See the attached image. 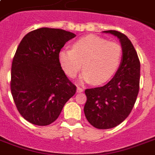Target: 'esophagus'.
<instances>
[{
	"mask_svg": "<svg viewBox=\"0 0 155 155\" xmlns=\"http://www.w3.org/2000/svg\"><path fill=\"white\" fill-rule=\"evenodd\" d=\"M76 91H77V92H82L83 91H84V88H83V87H79V86H77V89H76Z\"/></svg>",
	"mask_w": 155,
	"mask_h": 155,
	"instance_id": "34e87169",
	"label": "esophagus"
}]
</instances>
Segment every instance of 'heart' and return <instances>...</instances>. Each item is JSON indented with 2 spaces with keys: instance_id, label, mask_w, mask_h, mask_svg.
Instances as JSON below:
<instances>
[{
  "instance_id": "obj_1",
  "label": "heart",
  "mask_w": 155,
  "mask_h": 155,
  "mask_svg": "<svg viewBox=\"0 0 155 155\" xmlns=\"http://www.w3.org/2000/svg\"><path fill=\"white\" fill-rule=\"evenodd\" d=\"M121 56L122 49L118 43L87 35L76 40L72 49L61 50L58 61L70 78L75 77L83 66L84 71L80 75V82L100 84L113 77L119 68Z\"/></svg>"
}]
</instances>
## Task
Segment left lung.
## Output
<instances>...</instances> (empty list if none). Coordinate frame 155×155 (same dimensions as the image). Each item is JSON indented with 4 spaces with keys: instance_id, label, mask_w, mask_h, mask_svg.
Segmentation results:
<instances>
[{
    "instance_id": "8db88e82",
    "label": "left lung",
    "mask_w": 155,
    "mask_h": 155,
    "mask_svg": "<svg viewBox=\"0 0 155 155\" xmlns=\"http://www.w3.org/2000/svg\"><path fill=\"white\" fill-rule=\"evenodd\" d=\"M104 32L119 38L122 58L117 71L108 84L85 90V117L92 126L100 130L115 127L130 115L137 100L140 83V61L132 42L117 30Z\"/></svg>"
}]
</instances>
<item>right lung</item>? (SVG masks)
Wrapping results in <instances>:
<instances>
[{
  "instance_id": "obj_1",
  "label": "right lung",
  "mask_w": 155,
  "mask_h": 155,
  "mask_svg": "<svg viewBox=\"0 0 155 155\" xmlns=\"http://www.w3.org/2000/svg\"><path fill=\"white\" fill-rule=\"evenodd\" d=\"M75 34L39 28L21 41L11 68V93L20 114L36 125H48L58 117L76 87L61 68L58 53Z\"/></svg>"
}]
</instances>
